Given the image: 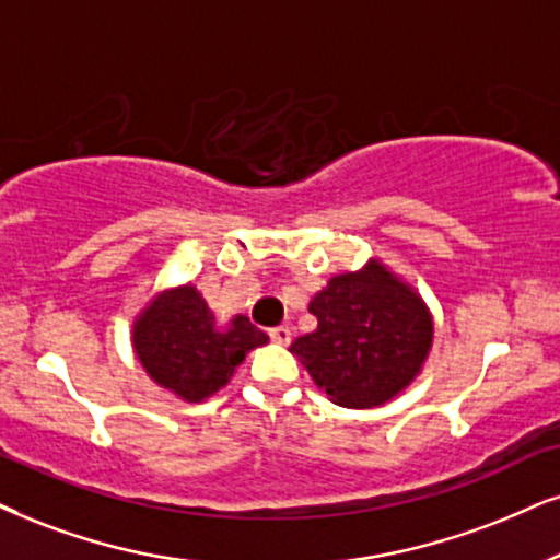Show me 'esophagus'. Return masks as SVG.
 <instances>
[{
  "label": "esophagus",
  "instance_id": "obj_1",
  "mask_svg": "<svg viewBox=\"0 0 560 560\" xmlns=\"http://www.w3.org/2000/svg\"><path fill=\"white\" fill-rule=\"evenodd\" d=\"M269 337H272L275 342H280V345H288L293 340V329L291 327H285V324H282V327H275V329H269Z\"/></svg>",
  "mask_w": 560,
  "mask_h": 560
}]
</instances>
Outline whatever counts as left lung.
<instances>
[{"label": "left lung", "instance_id": "obj_1", "mask_svg": "<svg viewBox=\"0 0 560 560\" xmlns=\"http://www.w3.org/2000/svg\"><path fill=\"white\" fill-rule=\"evenodd\" d=\"M314 332L291 353L335 405L369 410L397 397L423 371L433 342L425 301L378 259L335 275L308 303Z\"/></svg>", "mask_w": 560, "mask_h": 560}]
</instances>
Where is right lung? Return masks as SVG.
<instances>
[{
    "label": "right lung",
    "instance_id": "obj_1",
    "mask_svg": "<svg viewBox=\"0 0 560 560\" xmlns=\"http://www.w3.org/2000/svg\"><path fill=\"white\" fill-rule=\"evenodd\" d=\"M267 340L241 314L220 327L195 285L158 293L132 327L137 361L158 386L186 402H202L215 395L231 382L248 350Z\"/></svg>",
    "mask_w": 560,
    "mask_h": 560
}]
</instances>
